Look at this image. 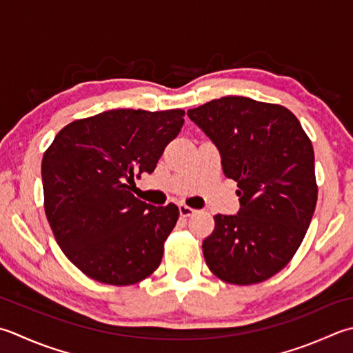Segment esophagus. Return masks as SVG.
<instances>
[{"mask_svg":"<svg viewBox=\"0 0 353 353\" xmlns=\"http://www.w3.org/2000/svg\"><path fill=\"white\" fill-rule=\"evenodd\" d=\"M179 212H181L182 217H190L196 212V210L191 208V206H188V205L181 203V205H179Z\"/></svg>","mask_w":353,"mask_h":353,"instance_id":"34e87169","label":"esophagus"}]
</instances>
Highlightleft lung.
<instances>
[{
  "label": "left lung",
  "mask_w": 353,
  "mask_h": 353,
  "mask_svg": "<svg viewBox=\"0 0 353 353\" xmlns=\"http://www.w3.org/2000/svg\"><path fill=\"white\" fill-rule=\"evenodd\" d=\"M216 143L237 182V216H214L202 243L210 271L231 285H255L292 260L312 220L319 186L312 142L279 103L225 96L188 110Z\"/></svg>",
  "instance_id": "obj_1"
}]
</instances>
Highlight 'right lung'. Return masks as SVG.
<instances>
[{
	"mask_svg": "<svg viewBox=\"0 0 353 353\" xmlns=\"http://www.w3.org/2000/svg\"><path fill=\"white\" fill-rule=\"evenodd\" d=\"M183 114L179 108L108 110L70 122L46 150L41 174L48 225L87 277L130 286L161 265L179 208L145 203L131 185L154 171Z\"/></svg>",
	"mask_w": 353,
	"mask_h": 353,
	"instance_id": "obj_1",
	"label": "right lung"
}]
</instances>
